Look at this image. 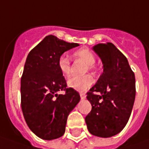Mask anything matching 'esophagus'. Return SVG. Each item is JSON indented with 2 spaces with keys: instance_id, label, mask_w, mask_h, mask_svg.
I'll return each mask as SVG.
<instances>
[{
  "instance_id": "obj_1",
  "label": "esophagus",
  "mask_w": 149,
  "mask_h": 149,
  "mask_svg": "<svg viewBox=\"0 0 149 149\" xmlns=\"http://www.w3.org/2000/svg\"><path fill=\"white\" fill-rule=\"evenodd\" d=\"M79 95H80V98H81L82 100H84V99L86 98V95H85V94H84V92H79Z\"/></svg>"
}]
</instances>
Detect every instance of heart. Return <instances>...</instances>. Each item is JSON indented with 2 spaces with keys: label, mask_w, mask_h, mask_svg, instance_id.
Returning <instances> with one entry per match:
<instances>
[{
  "label": "heart",
  "mask_w": 149,
  "mask_h": 149,
  "mask_svg": "<svg viewBox=\"0 0 149 149\" xmlns=\"http://www.w3.org/2000/svg\"><path fill=\"white\" fill-rule=\"evenodd\" d=\"M74 56L76 59L83 60L85 64H87L86 70H92L94 69V64L95 63V57L94 54L89 49L83 48L79 49L74 52ZM58 67L64 76H68L70 74V61L66 54H61L58 60ZM93 83L92 77L86 74L83 76H70L69 78L67 84L68 85L74 89L77 90H84L91 86Z\"/></svg>",
  "instance_id": "obj_1"
}]
</instances>
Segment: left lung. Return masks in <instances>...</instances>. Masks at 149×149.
Returning <instances> with one entry per match:
<instances>
[{"instance_id": "obj_1", "label": "left lung", "mask_w": 149, "mask_h": 149, "mask_svg": "<svg viewBox=\"0 0 149 149\" xmlns=\"http://www.w3.org/2000/svg\"><path fill=\"white\" fill-rule=\"evenodd\" d=\"M104 70L87 93L92 109L85 117L91 134L109 138L121 132L129 121L134 103V73L127 58L112 43L93 47Z\"/></svg>"}]
</instances>
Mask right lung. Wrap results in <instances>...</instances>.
Returning <instances> with one entry per match:
<instances>
[{"label": "right lung", "instance_id": "right-lung-1", "mask_svg": "<svg viewBox=\"0 0 149 149\" xmlns=\"http://www.w3.org/2000/svg\"><path fill=\"white\" fill-rule=\"evenodd\" d=\"M54 36L45 37L31 50L20 80L21 109L28 127L45 140L65 134L67 118L80 100L76 90L67 88L58 67L61 54L79 46ZM64 90V95L58 92Z\"/></svg>", "mask_w": 149, "mask_h": 149}]
</instances>
